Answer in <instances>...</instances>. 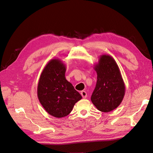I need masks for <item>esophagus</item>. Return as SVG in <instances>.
<instances>
[{"instance_id":"obj_1","label":"esophagus","mask_w":153,"mask_h":153,"mask_svg":"<svg viewBox=\"0 0 153 153\" xmlns=\"http://www.w3.org/2000/svg\"><path fill=\"white\" fill-rule=\"evenodd\" d=\"M81 96L83 98H86L87 97V93L85 91H82L81 92Z\"/></svg>"}]
</instances>
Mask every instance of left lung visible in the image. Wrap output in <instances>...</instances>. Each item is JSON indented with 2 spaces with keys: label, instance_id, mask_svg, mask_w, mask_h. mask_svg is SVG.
<instances>
[{
  "label": "left lung",
  "instance_id": "obj_1",
  "mask_svg": "<svg viewBox=\"0 0 153 153\" xmlns=\"http://www.w3.org/2000/svg\"><path fill=\"white\" fill-rule=\"evenodd\" d=\"M94 69L97 81L91 100L98 110L111 112L121 104L125 94V85L119 67L111 56L102 55Z\"/></svg>",
  "mask_w": 153,
  "mask_h": 153
}]
</instances>
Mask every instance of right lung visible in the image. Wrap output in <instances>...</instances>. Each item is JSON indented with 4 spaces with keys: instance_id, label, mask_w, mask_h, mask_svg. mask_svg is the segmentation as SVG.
<instances>
[{
    "instance_id": "1",
    "label": "right lung",
    "mask_w": 153,
    "mask_h": 153,
    "mask_svg": "<svg viewBox=\"0 0 153 153\" xmlns=\"http://www.w3.org/2000/svg\"><path fill=\"white\" fill-rule=\"evenodd\" d=\"M66 66L60 59L46 64L37 86L39 100L46 112L55 117L68 115L82 97L65 77Z\"/></svg>"
}]
</instances>
